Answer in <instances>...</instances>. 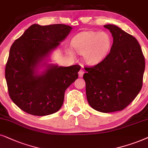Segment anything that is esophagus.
<instances>
[{"label": "esophagus", "instance_id": "obj_1", "mask_svg": "<svg viewBox=\"0 0 148 148\" xmlns=\"http://www.w3.org/2000/svg\"><path fill=\"white\" fill-rule=\"evenodd\" d=\"M84 72L82 70H80L79 72H78V75H79L80 77H82V76H83Z\"/></svg>", "mask_w": 148, "mask_h": 148}]
</instances>
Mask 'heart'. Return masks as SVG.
I'll return each mask as SVG.
<instances>
[{
  "mask_svg": "<svg viewBox=\"0 0 148 148\" xmlns=\"http://www.w3.org/2000/svg\"><path fill=\"white\" fill-rule=\"evenodd\" d=\"M71 44L76 53L82 55L86 64L95 66L107 57L112 41L110 35L105 32L84 31L76 34L72 38ZM67 52L70 56H74L72 49H68Z\"/></svg>",
  "mask_w": 148,
  "mask_h": 148,
  "instance_id": "obj_1",
  "label": "heart"
}]
</instances>
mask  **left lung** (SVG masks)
<instances>
[{
  "mask_svg": "<svg viewBox=\"0 0 148 148\" xmlns=\"http://www.w3.org/2000/svg\"><path fill=\"white\" fill-rule=\"evenodd\" d=\"M112 33L110 53L91 68L83 78L90 107L98 112L121 111L135 99L142 87L145 59L135 37L113 24L104 25Z\"/></svg>",
  "mask_w": 148,
  "mask_h": 148,
  "instance_id": "left-lung-1",
  "label": "left lung"
}]
</instances>
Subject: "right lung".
I'll list each match as a JSON object with an SVG mask.
<instances>
[{"mask_svg":"<svg viewBox=\"0 0 148 148\" xmlns=\"http://www.w3.org/2000/svg\"><path fill=\"white\" fill-rule=\"evenodd\" d=\"M72 29L64 24H33L13 43L5 78L11 100L26 113L39 116L56 113L66 90L78 78V65L49 64L51 53Z\"/></svg>","mask_w":148,"mask_h":148,"instance_id":"right-lung-1","label":"right lung"}]
</instances>
